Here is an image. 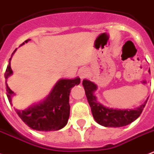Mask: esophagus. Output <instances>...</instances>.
Masks as SVG:
<instances>
[{
	"mask_svg": "<svg viewBox=\"0 0 154 154\" xmlns=\"http://www.w3.org/2000/svg\"><path fill=\"white\" fill-rule=\"evenodd\" d=\"M78 74H79V77L81 79H83L85 77L87 76V72L85 69H81L78 72Z\"/></svg>",
	"mask_w": 154,
	"mask_h": 154,
	"instance_id": "1",
	"label": "esophagus"
}]
</instances>
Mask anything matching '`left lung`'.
<instances>
[{
	"mask_svg": "<svg viewBox=\"0 0 154 154\" xmlns=\"http://www.w3.org/2000/svg\"><path fill=\"white\" fill-rule=\"evenodd\" d=\"M85 95L89 102L94 119L99 125L105 127H122L130 124L137 119L142 112V110L147 102L146 100L140 107L136 109H120L106 107L97 101L94 92L97 89V85L94 82L88 79H84L82 82Z\"/></svg>",
	"mask_w": 154,
	"mask_h": 154,
	"instance_id": "left-lung-1",
	"label": "left lung"
}]
</instances>
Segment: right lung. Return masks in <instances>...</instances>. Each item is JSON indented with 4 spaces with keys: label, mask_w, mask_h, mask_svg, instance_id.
<instances>
[{
    "label": "right lung",
    "mask_w": 154,
    "mask_h": 154,
    "mask_svg": "<svg viewBox=\"0 0 154 154\" xmlns=\"http://www.w3.org/2000/svg\"><path fill=\"white\" fill-rule=\"evenodd\" d=\"M29 39L26 40L27 43ZM25 42L22 45L25 44ZM17 49L12 54H14ZM7 66L5 77L8 101L12 105V97L15 94L8 86L7 79L13 74L10 61ZM81 79H60L53 86L49 94L42 101L34 103L25 109H15L20 118L31 129L37 131H57L66 125L69 117V94L72 87L80 84Z\"/></svg>",
    "instance_id": "right-lung-1"
}]
</instances>
